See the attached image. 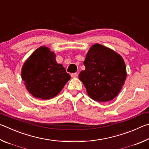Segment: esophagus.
Segmentation results:
<instances>
[{
  "label": "esophagus",
  "instance_id": "1",
  "mask_svg": "<svg viewBox=\"0 0 149 149\" xmlns=\"http://www.w3.org/2000/svg\"><path fill=\"white\" fill-rule=\"evenodd\" d=\"M71 76L72 77H77L78 76V74L77 73H72L71 74Z\"/></svg>",
  "mask_w": 149,
  "mask_h": 149
}]
</instances>
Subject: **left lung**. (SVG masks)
Masks as SVG:
<instances>
[{
    "label": "left lung",
    "mask_w": 149,
    "mask_h": 149,
    "mask_svg": "<svg viewBox=\"0 0 149 149\" xmlns=\"http://www.w3.org/2000/svg\"><path fill=\"white\" fill-rule=\"evenodd\" d=\"M84 64L85 70L79 79L88 95L99 102H108L116 97L126 79L125 64L120 55L102 45L92 46Z\"/></svg>",
    "instance_id": "1"
}]
</instances>
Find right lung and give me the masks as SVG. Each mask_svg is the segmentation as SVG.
Instances as JSON below:
<instances>
[{
    "mask_svg": "<svg viewBox=\"0 0 149 149\" xmlns=\"http://www.w3.org/2000/svg\"><path fill=\"white\" fill-rule=\"evenodd\" d=\"M56 55L49 49L41 47L25 62L22 78L27 89L35 97L44 100L52 99L62 89L71 78L55 59Z\"/></svg>",
    "mask_w": 149,
    "mask_h": 149,
    "instance_id": "add662e5",
    "label": "right lung"
}]
</instances>
